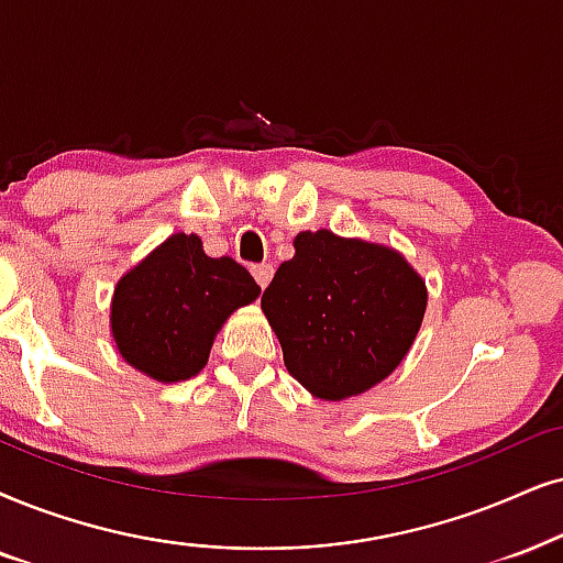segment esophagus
Returning a JSON list of instances; mask_svg holds the SVG:
<instances>
[{
	"mask_svg": "<svg viewBox=\"0 0 563 563\" xmlns=\"http://www.w3.org/2000/svg\"><path fill=\"white\" fill-rule=\"evenodd\" d=\"M273 265H269V262H262V265H254L252 267V275H254V280H257V286L265 290L267 286H269V280H273Z\"/></svg>",
	"mask_w": 563,
	"mask_h": 563,
	"instance_id": "34e87169",
	"label": "esophagus"
}]
</instances>
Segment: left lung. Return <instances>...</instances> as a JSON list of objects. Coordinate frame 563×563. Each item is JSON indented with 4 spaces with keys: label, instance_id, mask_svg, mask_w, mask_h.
Wrapping results in <instances>:
<instances>
[{
    "label": "left lung",
    "instance_id": "obj_1",
    "mask_svg": "<svg viewBox=\"0 0 563 563\" xmlns=\"http://www.w3.org/2000/svg\"><path fill=\"white\" fill-rule=\"evenodd\" d=\"M262 294L288 374L322 400L387 379L421 330L426 283L395 249L303 231Z\"/></svg>",
    "mask_w": 563,
    "mask_h": 563
}]
</instances>
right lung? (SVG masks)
<instances>
[{
  "label": "right lung",
  "mask_w": 563,
  "mask_h": 563,
  "mask_svg": "<svg viewBox=\"0 0 563 563\" xmlns=\"http://www.w3.org/2000/svg\"><path fill=\"white\" fill-rule=\"evenodd\" d=\"M260 296L236 260H212L195 233H174L117 283L113 343L155 382H184L208 364L212 340L239 306Z\"/></svg>",
  "instance_id": "obj_1"
}]
</instances>
